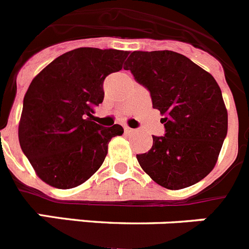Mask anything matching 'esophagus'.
I'll return each mask as SVG.
<instances>
[{"instance_id":"esophagus-1","label":"esophagus","mask_w":249,"mask_h":249,"mask_svg":"<svg viewBox=\"0 0 249 249\" xmlns=\"http://www.w3.org/2000/svg\"><path fill=\"white\" fill-rule=\"evenodd\" d=\"M124 131H125V134H133L134 133V130L129 126H124Z\"/></svg>"}]
</instances>
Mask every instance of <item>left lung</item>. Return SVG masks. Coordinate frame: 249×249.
Instances as JSON below:
<instances>
[{
	"instance_id": "left-lung-1",
	"label": "left lung",
	"mask_w": 249,
	"mask_h": 249,
	"mask_svg": "<svg viewBox=\"0 0 249 249\" xmlns=\"http://www.w3.org/2000/svg\"><path fill=\"white\" fill-rule=\"evenodd\" d=\"M124 69L150 91L163 116L165 136L136 155L141 169L169 190L205 178L214 167L227 135L228 115L218 84L208 71L172 51H135Z\"/></svg>"
}]
</instances>
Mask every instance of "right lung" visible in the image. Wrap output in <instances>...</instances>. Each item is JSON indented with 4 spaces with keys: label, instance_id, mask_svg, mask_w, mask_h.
<instances>
[{
    "label": "right lung",
    "instance_id": "obj_1",
    "mask_svg": "<svg viewBox=\"0 0 249 249\" xmlns=\"http://www.w3.org/2000/svg\"><path fill=\"white\" fill-rule=\"evenodd\" d=\"M129 52L83 47L55 58L33 78L23 99L18 139L42 181L73 189L98 171L120 125L93 122L104 99L103 82L119 71Z\"/></svg>",
    "mask_w": 249,
    "mask_h": 249
}]
</instances>
